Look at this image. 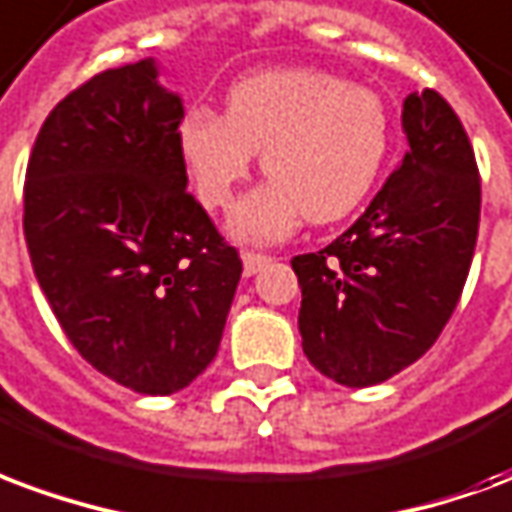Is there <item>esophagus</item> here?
<instances>
[{
  "mask_svg": "<svg viewBox=\"0 0 512 512\" xmlns=\"http://www.w3.org/2000/svg\"><path fill=\"white\" fill-rule=\"evenodd\" d=\"M241 260H244V276H255L260 268L271 263V257L257 255V252H244V255H241Z\"/></svg>",
  "mask_w": 512,
  "mask_h": 512,
  "instance_id": "34e87169",
  "label": "esophagus"
}]
</instances>
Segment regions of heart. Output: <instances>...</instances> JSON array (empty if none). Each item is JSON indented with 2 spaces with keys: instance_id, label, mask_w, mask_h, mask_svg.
Here are the masks:
<instances>
[{
  "instance_id": "heart-1",
  "label": "heart",
  "mask_w": 512,
  "mask_h": 512,
  "mask_svg": "<svg viewBox=\"0 0 512 512\" xmlns=\"http://www.w3.org/2000/svg\"><path fill=\"white\" fill-rule=\"evenodd\" d=\"M225 113L192 108L181 119L179 157L208 208H225L257 151L271 179L230 214L241 241H282L306 217L317 225L361 206L388 154V111L366 86L317 70H268L230 86Z\"/></svg>"
}]
</instances>
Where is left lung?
<instances>
[{
	"label": "left lung",
	"instance_id": "obj_1",
	"mask_svg": "<svg viewBox=\"0 0 512 512\" xmlns=\"http://www.w3.org/2000/svg\"><path fill=\"white\" fill-rule=\"evenodd\" d=\"M407 154L361 219L293 257L309 363L347 388L391 380L437 342L464 290L480 222L475 151L434 89L404 100Z\"/></svg>",
	"mask_w": 512,
	"mask_h": 512
}]
</instances>
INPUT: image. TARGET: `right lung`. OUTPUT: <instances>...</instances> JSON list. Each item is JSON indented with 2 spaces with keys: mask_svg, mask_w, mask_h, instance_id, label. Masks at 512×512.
I'll return each mask as SVG.
<instances>
[{
  "mask_svg": "<svg viewBox=\"0 0 512 512\" xmlns=\"http://www.w3.org/2000/svg\"><path fill=\"white\" fill-rule=\"evenodd\" d=\"M181 119L184 102L149 56L67 94L26 168L40 290L75 350L146 396L206 372L241 279L238 252L187 192Z\"/></svg>",
  "mask_w": 512,
  "mask_h": 512,
  "instance_id": "right-lung-1",
  "label": "right lung"
}]
</instances>
